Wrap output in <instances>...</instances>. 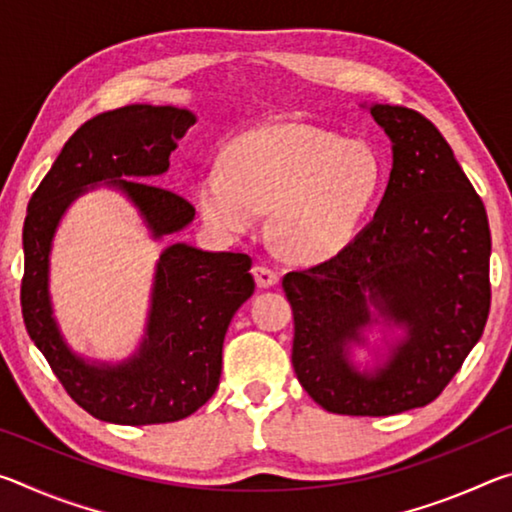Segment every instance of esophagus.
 <instances>
[{
	"label": "esophagus",
	"mask_w": 512,
	"mask_h": 512,
	"mask_svg": "<svg viewBox=\"0 0 512 512\" xmlns=\"http://www.w3.org/2000/svg\"><path fill=\"white\" fill-rule=\"evenodd\" d=\"M253 275H255V282L259 289H271L277 282H280V273L273 271V268H268V266H255Z\"/></svg>",
	"instance_id": "obj_1"
}]
</instances>
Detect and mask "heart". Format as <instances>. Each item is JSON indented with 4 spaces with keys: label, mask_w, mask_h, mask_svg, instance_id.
Wrapping results in <instances>:
<instances>
[{
    "label": "heart",
    "mask_w": 512,
    "mask_h": 512,
    "mask_svg": "<svg viewBox=\"0 0 512 512\" xmlns=\"http://www.w3.org/2000/svg\"><path fill=\"white\" fill-rule=\"evenodd\" d=\"M386 183L384 155L368 140H345L305 121H277L235 137L225 162L207 167L196 183L203 221L225 237L262 225L298 262L341 255Z\"/></svg>",
    "instance_id": "obj_1"
}]
</instances>
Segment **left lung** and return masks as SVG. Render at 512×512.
Returning <instances> with one entry per match:
<instances>
[{"label": "left lung", "mask_w": 512, "mask_h": 512, "mask_svg": "<svg viewBox=\"0 0 512 512\" xmlns=\"http://www.w3.org/2000/svg\"><path fill=\"white\" fill-rule=\"evenodd\" d=\"M361 108L393 144L384 198L341 255L287 273L282 289L311 400L379 418L436 400L481 339L492 244L483 201L438 128L404 106ZM354 349L371 354L368 367Z\"/></svg>", "instance_id": "1"}]
</instances>
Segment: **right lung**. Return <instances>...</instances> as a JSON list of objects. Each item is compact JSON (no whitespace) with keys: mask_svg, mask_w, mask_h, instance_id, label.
<instances>
[{"mask_svg":"<svg viewBox=\"0 0 512 512\" xmlns=\"http://www.w3.org/2000/svg\"><path fill=\"white\" fill-rule=\"evenodd\" d=\"M194 124V112L176 106L131 103L101 112L69 137L29 201L22 232L24 325L69 397L103 422L140 427L183 420L201 409L219 386L230 320L255 291L248 255L178 241L155 262L144 334L131 357H83L54 316L51 248L76 198L97 187L115 189L135 207L153 241L194 221L192 203L155 185Z\"/></svg>","mask_w":512,"mask_h":512,"instance_id":"obj_1","label":"right lung"}]
</instances>
